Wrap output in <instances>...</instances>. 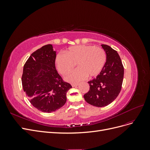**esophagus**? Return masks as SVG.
<instances>
[{"mask_svg":"<svg viewBox=\"0 0 150 150\" xmlns=\"http://www.w3.org/2000/svg\"><path fill=\"white\" fill-rule=\"evenodd\" d=\"M71 85H72V87H76V86H78L79 85V84L78 83H76V84L72 83Z\"/></svg>","mask_w":150,"mask_h":150,"instance_id":"esophagus-1","label":"esophagus"}]
</instances>
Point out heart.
Returning a JSON list of instances; mask_svg holds the SVG:
<instances>
[{
    "instance_id": "obj_1",
    "label": "heart",
    "mask_w": 150,
    "mask_h": 150,
    "mask_svg": "<svg viewBox=\"0 0 150 150\" xmlns=\"http://www.w3.org/2000/svg\"><path fill=\"white\" fill-rule=\"evenodd\" d=\"M105 51L99 47L91 45H78L68 48L66 54H58L56 64L59 72L62 75L67 74L76 66L78 68L66 76L70 83H77L86 77L92 78L101 73L106 62Z\"/></svg>"
}]
</instances>
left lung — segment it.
<instances>
[{
	"mask_svg": "<svg viewBox=\"0 0 150 150\" xmlns=\"http://www.w3.org/2000/svg\"><path fill=\"white\" fill-rule=\"evenodd\" d=\"M101 46L106 53V62L96 78L89 81V90L84 95L86 102L96 107L106 106L115 100L124 77V67L117 51L106 44Z\"/></svg>",
	"mask_w": 150,
	"mask_h": 150,
	"instance_id": "1",
	"label": "left lung"
}]
</instances>
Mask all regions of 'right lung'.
<instances>
[{"label": "right lung", "instance_id": "add662e5", "mask_svg": "<svg viewBox=\"0 0 150 150\" xmlns=\"http://www.w3.org/2000/svg\"><path fill=\"white\" fill-rule=\"evenodd\" d=\"M56 52L51 44L34 52L25 62L22 84L30 103L44 112L56 111L64 105L71 85L64 82L56 69Z\"/></svg>", "mask_w": 150, "mask_h": 150}]
</instances>
